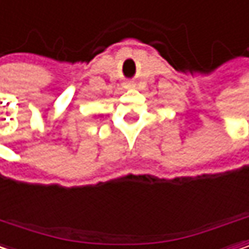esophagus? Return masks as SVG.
I'll use <instances>...</instances> for the list:
<instances>
[{"instance_id": "34e87169", "label": "esophagus", "mask_w": 249, "mask_h": 249, "mask_svg": "<svg viewBox=\"0 0 249 249\" xmlns=\"http://www.w3.org/2000/svg\"><path fill=\"white\" fill-rule=\"evenodd\" d=\"M126 86L127 87H133V83H126Z\"/></svg>"}]
</instances>
